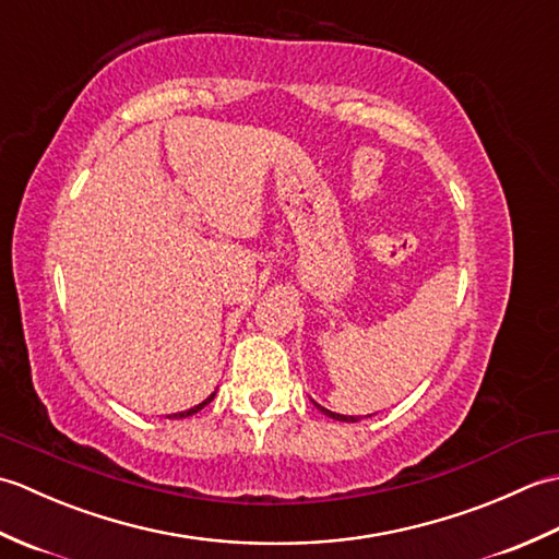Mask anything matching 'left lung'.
Segmentation results:
<instances>
[{
  "mask_svg": "<svg viewBox=\"0 0 559 559\" xmlns=\"http://www.w3.org/2000/svg\"><path fill=\"white\" fill-rule=\"evenodd\" d=\"M317 408L322 411L324 415H329V418H334V420H343V423H355V420H358V418H353V415H338V413H331V411H326V408L319 406V403H317Z\"/></svg>",
  "mask_w": 559,
  "mask_h": 559,
  "instance_id": "1",
  "label": "left lung"
}]
</instances>
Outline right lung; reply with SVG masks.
Here are the masks:
<instances>
[{
  "mask_svg": "<svg viewBox=\"0 0 559 559\" xmlns=\"http://www.w3.org/2000/svg\"><path fill=\"white\" fill-rule=\"evenodd\" d=\"M213 396H216V394H211V396H209V399H206L204 403H199V406H194V408H189V411H182V413H175V415H173V418H187V415H194V413H199L201 408H204V406H206V403H211V401H213Z\"/></svg>",
  "mask_w": 559,
  "mask_h": 559,
  "instance_id": "right-lung-1",
  "label": "right lung"
}]
</instances>
